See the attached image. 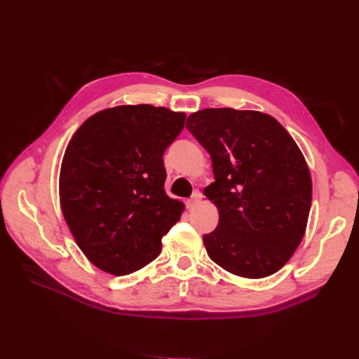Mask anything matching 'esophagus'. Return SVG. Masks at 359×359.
I'll return each mask as SVG.
<instances>
[{
	"label": "esophagus",
	"instance_id": "1",
	"mask_svg": "<svg viewBox=\"0 0 359 359\" xmlns=\"http://www.w3.org/2000/svg\"><path fill=\"white\" fill-rule=\"evenodd\" d=\"M201 201H202V193H199V191H194V193H193V196L187 201V208H189V210H193L194 206H196Z\"/></svg>",
	"mask_w": 359,
	"mask_h": 359
}]
</instances>
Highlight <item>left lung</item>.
I'll return each mask as SVG.
<instances>
[{
    "mask_svg": "<svg viewBox=\"0 0 359 359\" xmlns=\"http://www.w3.org/2000/svg\"><path fill=\"white\" fill-rule=\"evenodd\" d=\"M187 128L212 160L203 190L219 226L203 235L211 260L238 277L264 278L283 268L307 229L311 175L299 147L276 118L232 107L202 109Z\"/></svg>",
    "mask_w": 359,
    "mask_h": 359,
    "instance_id": "obj_1",
    "label": "left lung"
}]
</instances>
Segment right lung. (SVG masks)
Masks as SVG:
<instances>
[{"mask_svg":"<svg viewBox=\"0 0 359 359\" xmlns=\"http://www.w3.org/2000/svg\"><path fill=\"white\" fill-rule=\"evenodd\" d=\"M186 114L153 104H121L76 130L60 170L61 211L90 262L112 276L147 266L184 203L166 194L163 154Z\"/></svg>","mask_w":359,"mask_h":359,"instance_id":"1","label":"right lung"}]
</instances>
